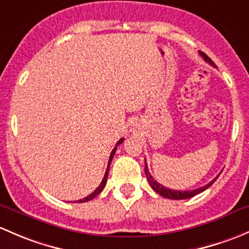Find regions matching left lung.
<instances>
[{
	"instance_id": "obj_1",
	"label": "left lung",
	"mask_w": 249,
	"mask_h": 249,
	"mask_svg": "<svg viewBox=\"0 0 249 249\" xmlns=\"http://www.w3.org/2000/svg\"><path fill=\"white\" fill-rule=\"evenodd\" d=\"M199 53H200L201 57L204 58V60L206 61V62H209L210 65L214 66L213 61H212L211 58H210L209 56L206 55V53H201V51ZM145 174H146V178H147V180H148V183L151 184V187H152L153 191L157 192V193L160 194V196H164V198L174 199V200H181V199L192 198V196H196V194L201 193V192H204L205 189L209 188V187L211 186V184L217 180V178H216L213 181H211L209 184H206V186H202V187H200V188L193 189V191H175V189H169V188H166V187L162 186V184H160V183H158V182L156 181L155 178H152V176H151L150 171H148V168H147V164H146V163H145Z\"/></svg>"
}]
</instances>
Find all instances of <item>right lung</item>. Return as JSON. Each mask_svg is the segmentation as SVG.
<instances>
[{
  "label": "right lung",
  "instance_id": "1",
  "mask_svg": "<svg viewBox=\"0 0 249 249\" xmlns=\"http://www.w3.org/2000/svg\"><path fill=\"white\" fill-rule=\"evenodd\" d=\"M122 142H124V138H122V139H120L119 142H117L116 145H115L114 150H112V151H111V153H110V157H109V163H107V171H106V175H104V178H103V180H102L101 184H99V186L97 187V189H96V191H94V192H92V193L89 194V196H87L86 198H84V199H80V200H78V202H86V201L91 200V199H93L94 196H98L99 193H101L102 191H103V188H104V187H106V183H107V174H109L110 163H111L112 158H114V155H115V152H116V148H117V146H119L120 143H122ZM75 202H76V201H75Z\"/></svg>",
  "mask_w": 249,
  "mask_h": 249
}]
</instances>
